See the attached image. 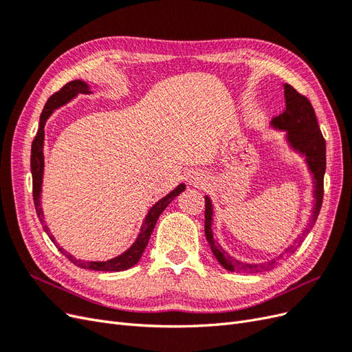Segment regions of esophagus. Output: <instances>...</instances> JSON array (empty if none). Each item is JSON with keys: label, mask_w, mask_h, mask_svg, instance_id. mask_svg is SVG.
<instances>
[{"label": "esophagus", "mask_w": 352, "mask_h": 352, "mask_svg": "<svg viewBox=\"0 0 352 352\" xmlns=\"http://www.w3.org/2000/svg\"><path fill=\"white\" fill-rule=\"evenodd\" d=\"M207 182V177L204 173L201 172H194V175L190 176V184L195 185V186H202Z\"/></svg>", "instance_id": "esophagus-1"}]
</instances>
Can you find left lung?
I'll list each match as a JSON object with an SVG mask.
<instances>
[{"instance_id": "1", "label": "left lung", "mask_w": 352, "mask_h": 352, "mask_svg": "<svg viewBox=\"0 0 352 352\" xmlns=\"http://www.w3.org/2000/svg\"><path fill=\"white\" fill-rule=\"evenodd\" d=\"M283 89L286 107L282 114L273 117L272 126L278 131H286L287 144L291 145L294 151L300 153L305 157V163L308 166V170H310V173L313 175L314 184V207L311 220L302 230L301 235L294 241V245L287 247L279 257L260 264L243 263L230 257V255L220 247V243H217L214 238H212V206L211 199L206 195V238L217 261L229 272L258 273L276 267V265L280 263V260L287 257V255H291L298 247H300L304 238L308 235V232L313 228L318 212H320L322 208L323 179L326 172V141L320 132V127H318L317 117L311 102L308 101V98H305L304 95L294 89L291 85L285 83Z\"/></svg>"}]
</instances>
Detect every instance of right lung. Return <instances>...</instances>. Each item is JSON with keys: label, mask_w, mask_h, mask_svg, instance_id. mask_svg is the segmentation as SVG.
Instances as JSON below:
<instances>
[{"label": "right lung", "mask_w": 352, "mask_h": 352, "mask_svg": "<svg viewBox=\"0 0 352 352\" xmlns=\"http://www.w3.org/2000/svg\"><path fill=\"white\" fill-rule=\"evenodd\" d=\"M78 94H91L88 83H85L83 80H72L67 85H65L58 92L52 94L51 97L48 98L44 110H42L41 119H39V129L36 132V136L34 142H32V151H30V172H32V185H34V202H35V208H36V214L41 220V223H44L42 217H44V212H42V207H41V189H42V175H44V127H45V122L48 117L51 116V113L54 111L56 109L61 107V105L67 104L70 100H73L76 97ZM185 190V184L177 185L172 192L167 194L164 198H162L160 201H157L155 204L148 211V214L145 216V220L141 226V232L138 235L136 241L133 242L132 247L129 250H126L123 254H120L119 257H114L111 260L107 261H85V260H79L76 257H73L72 254H69L67 251L63 250L61 247H58L56 238L51 235L50 229L47 225H44V230L47 232V235L50 236V239L57 245V248L61 254H65L66 257L74 264L78 265L80 269H89V270H97V272H122L132 267L138 261H140L141 255L144 254L148 241H150L151 233L155 228V223L160 217V214L166 210V207L172 202L180 192Z\"/></svg>", "instance_id": "right-lung-1"}]
</instances>
